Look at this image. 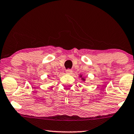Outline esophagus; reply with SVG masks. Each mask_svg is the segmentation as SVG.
I'll return each mask as SVG.
<instances>
[{"label": "esophagus", "instance_id": "esophagus-1", "mask_svg": "<svg viewBox=\"0 0 134 134\" xmlns=\"http://www.w3.org/2000/svg\"><path fill=\"white\" fill-rule=\"evenodd\" d=\"M65 72L67 74H72V70H70V69H67V70H65Z\"/></svg>", "mask_w": 134, "mask_h": 134}]
</instances>
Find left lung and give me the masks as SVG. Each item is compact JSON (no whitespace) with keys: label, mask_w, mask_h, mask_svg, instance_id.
<instances>
[{"label":"left lung","mask_w":134,"mask_h":134,"mask_svg":"<svg viewBox=\"0 0 134 134\" xmlns=\"http://www.w3.org/2000/svg\"><path fill=\"white\" fill-rule=\"evenodd\" d=\"M80 77H81V78H82V80L83 81H85V79L83 77H82V75H81V74H80Z\"/></svg>","instance_id":"left-lung-1"}]
</instances>
